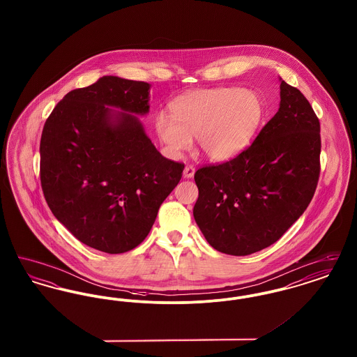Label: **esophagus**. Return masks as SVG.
Segmentation results:
<instances>
[{
    "mask_svg": "<svg viewBox=\"0 0 357 357\" xmlns=\"http://www.w3.org/2000/svg\"><path fill=\"white\" fill-rule=\"evenodd\" d=\"M194 174H195V167L192 165H187L185 170H183V176L185 178H192Z\"/></svg>",
    "mask_w": 357,
    "mask_h": 357,
    "instance_id": "obj_1",
    "label": "esophagus"
}]
</instances>
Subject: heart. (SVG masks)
<instances>
[{
  "label": "heart",
  "instance_id": "obj_1",
  "mask_svg": "<svg viewBox=\"0 0 357 357\" xmlns=\"http://www.w3.org/2000/svg\"><path fill=\"white\" fill-rule=\"evenodd\" d=\"M171 115L155 116L156 136L172 158L190 149L192 137L211 160L241 153L262 119V102L255 92L233 86L197 89L176 98Z\"/></svg>",
  "mask_w": 357,
  "mask_h": 357
}]
</instances>
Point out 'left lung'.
I'll use <instances>...</instances> for the list:
<instances>
[{
    "mask_svg": "<svg viewBox=\"0 0 357 357\" xmlns=\"http://www.w3.org/2000/svg\"><path fill=\"white\" fill-rule=\"evenodd\" d=\"M277 114L237 156L198 169L194 218L218 252L248 255L277 242L310 204L320 176V120L281 80Z\"/></svg>",
    "mask_w": 357,
    "mask_h": 357,
    "instance_id": "8db88e82",
    "label": "left lung"
}]
</instances>
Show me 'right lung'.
<instances>
[{"label":"right lung","instance_id":"right-lung-1","mask_svg":"<svg viewBox=\"0 0 357 357\" xmlns=\"http://www.w3.org/2000/svg\"><path fill=\"white\" fill-rule=\"evenodd\" d=\"M144 82L104 76L68 92L44 124L40 181L53 215L80 242L109 255L135 249L185 165L159 153L136 116L149 112ZM108 106L124 113L112 114Z\"/></svg>","mask_w":357,"mask_h":357}]
</instances>
